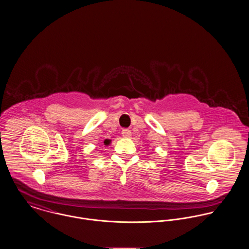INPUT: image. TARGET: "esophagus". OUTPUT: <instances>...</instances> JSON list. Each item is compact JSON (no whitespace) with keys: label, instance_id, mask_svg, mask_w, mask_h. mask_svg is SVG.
<instances>
[{"label":"esophagus","instance_id":"obj_1","mask_svg":"<svg viewBox=\"0 0 249 249\" xmlns=\"http://www.w3.org/2000/svg\"><path fill=\"white\" fill-rule=\"evenodd\" d=\"M121 134L124 138H130L132 137V132H131V130H128V129H123Z\"/></svg>","mask_w":249,"mask_h":249}]
</instances>
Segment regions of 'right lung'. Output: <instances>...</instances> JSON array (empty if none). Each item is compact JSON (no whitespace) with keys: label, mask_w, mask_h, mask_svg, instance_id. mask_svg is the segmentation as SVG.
Wrapping results in <instances>:
<instances>
[{"label":"right lung","mask_w":249,"mask_h":249,"mask_svg":"<svg viewBox=\"0 0 249 249\" xmlns=\"http://www.w3.org/2000/svg\"><path fill=\"white\" fill-rule=\"evenodd\" d=\"M111 143V140L110 139H105L104 140V145H109Z\"/></svg>","instance_id":"add662e5"}]
</instances>
